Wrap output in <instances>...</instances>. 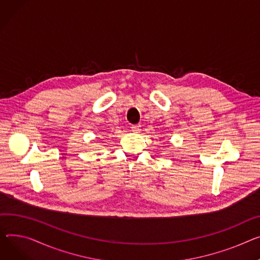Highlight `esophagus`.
I'll return each instance as SVG.
<instances>
[{
  "label": "esophagus",
  "mask_w": 260,
  "mask_h": 260,
  "mask_svg": "<svg viewBox=\"0 0 260 260\" xmlns=\"http://www.w3.org/2000/svg\"><path fill=\"white\" fill-rule=\"evenodd\" d=\"M131 129H132V132L133 133H140V131H141V126L140 125H132V127H131Z\"/></svg>",
  "instance_id": "esophagus-1"
}]
</instances>
